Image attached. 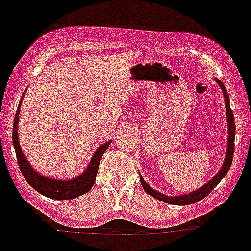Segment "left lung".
I'll return each instance as SVG.
<instances>
[{
    "label": "left lung",
    "mask_w": 251,
    "mask_h": 251,
    "mask_svg": "<svg viewBox=\"0 0 251 251\" xmlns=\"http://www.w3.org/2000/svg\"><path fill=\"white\" fill-rule=\"evenodd\" d=\"M218 84L221 85L222 90L224 94V99H226V119H228V130H229V136H228V150H226V161H224L223 166H222V170L214 176V178L210 179L207 184L202 187V188L197 189V191L192 192L189 194H183V196L179 197H168L165 196L162 193H158L157 191L152 189L146 182L144 181L141 176H140V181H141L142 187H144L145 191L152 196L156 200L161 201V202L168 203V204H175V205H188L192 203L200 202L201 200H203L204 197H207L213 189L217 187V184L222 181V179L226 177V175L228 173L229 168H230L231 162H233V156H234V139H235V121H234V115L233 111L230 109V105H229V95L228 91H226V86L223 85V83L218 80Z\"/></svg>",
    "instance_id": "obj_1"
}]
</instances>
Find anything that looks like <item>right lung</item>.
Instances as JSON below:
<instances>
[{
	"instance_id": "obj_1",
	"label": "right lung",
	"mask_w": 251,
	"mask_h": 251,
	"mask_svg": "<svg viewBox=\"0 0 251 251\" xmlns=\"http://www.w3.org/2000/svg\"><path fill=\"white\" fill-rule=\"evenodd\" d=\"M20 107L21 104L18 105L15 121H13L12 140L13 146H15L16 156H17L18 166H20V170L22 172L23 177L25 178V181L33 187L37 192H39L43 196L48 197V198H51V200H73V198H76V197L81 196V194H85L86 192L90 191L91 187L94 186V182H95V177H97L100 160H101L102 154L105 153V151H106V149L109 147V144L111 141L101 145L97 150V152L94 153L93 158H91V162L89 163L88 168L84 171L83 175L78 176L76 178L69 179V181H57V179L47 178V177L37 173L33 168L30 167V165L27 162L25 154L22 153V150L20 147L17 135Z\"/></svg>"
}]
</instances>
